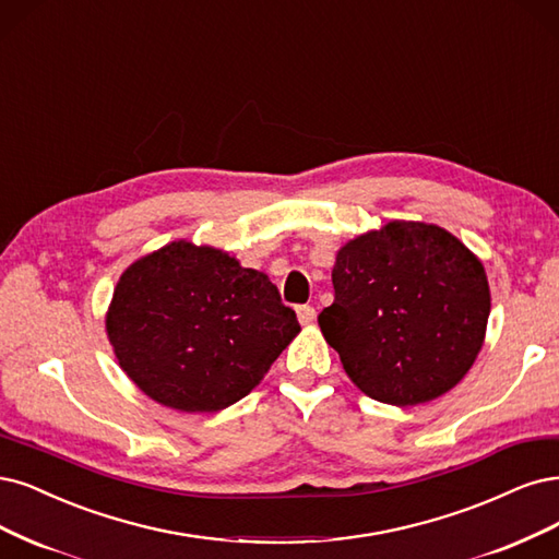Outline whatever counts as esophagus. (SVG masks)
<instances>
[{"label":"esophagus","mask_w":559,"mask_h":559,"mask_svg":"<svg viewBox=\"0 0 559 559\" xmlns=\"http://www.w3.org/2000/svg\"><path fill=\"white\" fill-rule=\"evenodd\" d=\"M296 314H298V321H300L302 325L312 323V321L317 319V312H314L312 305H300V307H296Z\"/></svg>","instance_id":"1"}]
</instances>
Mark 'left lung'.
<instances>
[{
  "mask_svg": "<svg viewBox=\"0 0 559 559\" xmlns=\"http://www.w3.org/2000/svg\"><path fill=\"white\" fill-rule=\"evenodd\" d=\"M321 333L372 400L414 407L451 391L484 346L490 288L484 265L449 230L389 222L346 242Z\"/></svg>",
  "mask_w": 559,
  "mask_h": 559,
  "instance_id": "left-lung-1",
  "label": "left lung"
}]
</instances>
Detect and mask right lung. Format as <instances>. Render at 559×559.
Instances as JSON below:
<instances>
[{
  "label": "right lung",
  "instance_id": "right-lung-1",
  "mask_svg": "<svg viewBox=\"0 0 559 559\" xmlns=\"http://www.w3.org/2000/svg\"><path fill=\"white\" fill-rule=\"evenodd\" d=\"M106 331L145 395L210 414L252 391L300 325L267 275L222 249L178 240L122 273Z\"/></svg>",
  "mask_w": 559,
  "mask_h": 559
}]
</instances>
